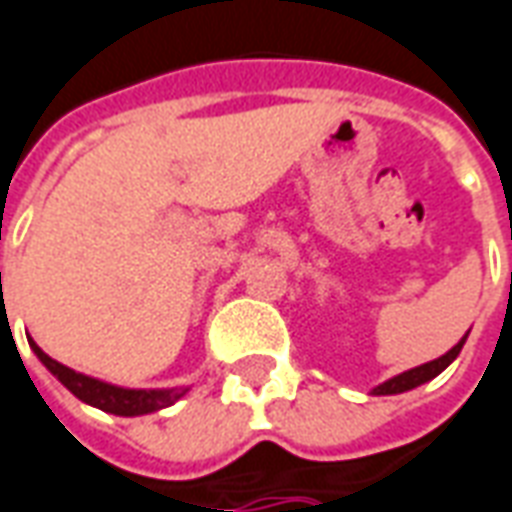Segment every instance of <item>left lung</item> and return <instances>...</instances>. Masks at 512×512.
Segmentation results:
<instances>
[{"mask_svg": "<svg viewBox=\"0 0 512 512\" xmlns=\"http://www.w3.org/2000/svg\"><path fill=\"white\" fill-rule=\"evenodd\" d=\"M468 335H463L460 341L446 352V355H441L438 360H430V363H424V366H416L410 368V371H405V374H396V377H391L388 382H382V385H377L374 388V396H391V393H405V391H413V388H418V385H424V382H430L432 377H438L443 368L449 366L452 360H455L457 355H460V349H463V343H466Z\"/></svg>", "mask_w": 512, "mask_h": 512, "instance_id": "obj_1", "label": "left lung"}]
</instances>
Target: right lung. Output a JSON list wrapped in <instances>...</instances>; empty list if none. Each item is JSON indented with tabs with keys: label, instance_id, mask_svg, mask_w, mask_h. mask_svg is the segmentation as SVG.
Segmentation results:
<instances>
[{
	"label": "right lung",
	"instance_id": "right-lung-1",
	"mask_svg": "<svg viewBox=\"0 0 512 512\" xmlns=\"http://www.w3.org/2000/svg\"><path fill=\"white\" fill-rule=\"evenodd\" d=\"M32 352L38 355V360L44 363L57 380L63 382L80 402L85 405H94L105 413L113 416H146V413H155L163 407L174 405L177 399H182L188 388H166V391H135V388H119V385H110V382L94 380V377H85L74 368L57 363L52 357L46 355L38 343L32 341Z\"/></svg>",
	"mask_w": 512,
	"mask_h": 512
}]
</instances>
